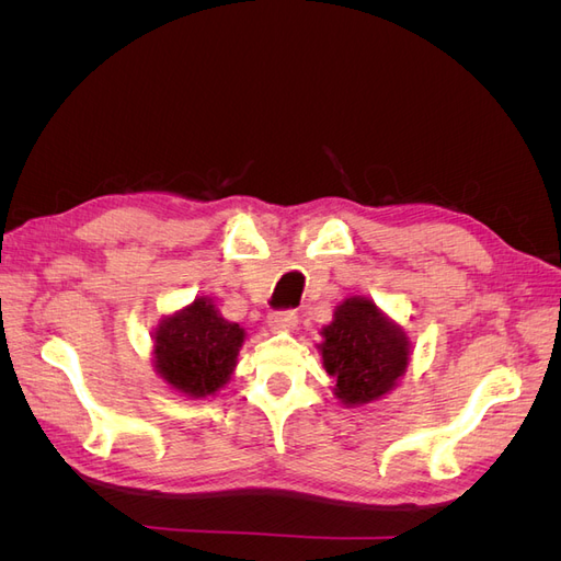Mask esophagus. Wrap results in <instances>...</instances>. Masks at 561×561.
Listing matches in <instances>:
<instances>
[{"instance_id": "1", "label": "esophagus", "mask_w": 561, "mask_h": 561, "mask_svg": "<svg viewBox=\"0 0 561 561\" xmlns=\"http://www.w3.org/2000/svg\"><path fill=\"white\" fill-rule=\"evenodd\" d=\"M297 322H299L297 309H283V311H274L268 316L271 330H293V328H297Z\"/></svg>"}]
</instances>
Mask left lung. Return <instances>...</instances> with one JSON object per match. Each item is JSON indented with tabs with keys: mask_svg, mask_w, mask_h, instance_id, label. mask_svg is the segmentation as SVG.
Wrapping results in <instances>:
<instances>
[{
	"mask_svg": "<svg viewBox=\"0 0 561 561\" xmlns=\"http://www.w3.org/2000/svg\"><path fill=\"white\" fill-rule=\"evenodd\" d=\"M322 336V365L336 381V398L346 404L381 398L410 360L402 332L367 299H346Z\"/></svg>",
	"mask_w": 561,
	"mask_h": 561,
	"instance_id": "8db88e82",
	"label": "left lung"
}]
</instances>
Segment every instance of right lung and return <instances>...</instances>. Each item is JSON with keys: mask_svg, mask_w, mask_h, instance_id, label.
<instances>
[{"mask_svg": "<svg viewBox=\"0 0 561 561\" xmlns=\"http://www.w3.org/2000/svg\"><path fill=\"white\" fill-rule=\"evenodd\" d=\"M245 332L225 320L206 299L161 322L154 342L159 375L173 388L206 398L225 386Z\"/></svg>", "mask_w": 561, "mask_h": 561, "instance_id": "1", "label": "right lung"}]
</instances>
